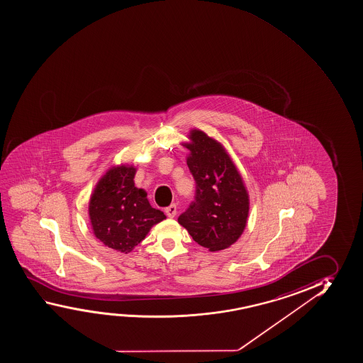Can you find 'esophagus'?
I'll list each match as a JSON object with an SVG mask.
<instances>
[{
	"label": "esophagus",
	"mask_w": 363,
	"mask_h": 363,
	"mask_svg": "<svg viewBox=\"0 0 363 363\" xmlns=\"http://www.w3.org/2000/svg\"><path fill=\"white\" fill-rule=\"evenodd\" d=\"M165 214H167L169 218L175 217V216H177V206L172 204V206H169L168 208H165Z\"/></svg>",
	"instance_id": "1"
}]
</instances>
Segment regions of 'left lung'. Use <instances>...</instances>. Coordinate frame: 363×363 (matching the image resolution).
Here are the masks:
<instances>
[{"instance_id": "8db88e82", "label": "left lung", "mask_w": 363, "mask_h": 363, "mask_svg": "<svg viewBox=\"0 0 363 363\" xmlns=\"http://www.w3.org/2000/svg\"><path fill=\"white\" fill-rule=\"evenodd\" d=\"M186 164L196 183L195 201L178 218L195 242L217 252L229 248L243 234L249 195L243 178L219 141L191 129Z\"/></svg>"}]
</instances>
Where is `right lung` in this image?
I'll return each mask as SVG.
<instances>
[{"mask_svg":"<svg viewBox=\"0 0 363 363\" xmlns=\"http://www.w3.org/2000/svg\"><path fill=\"white\" fill-rule=\"evenodd\" d=\"M136 168L118 165L99 180L89 203V217L94 235L108 248L130 253L152 225L165 214L150 206L146 191L134 183Z\"/></svg>","mask_w":363,"mask_h":363,"instance_id":"add662e5","label":"right lung"}]
</instances>
